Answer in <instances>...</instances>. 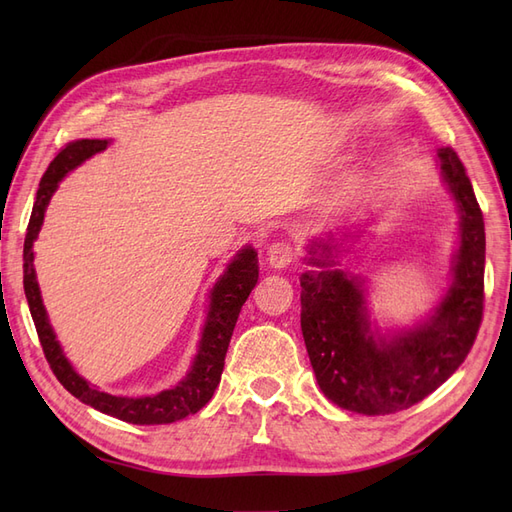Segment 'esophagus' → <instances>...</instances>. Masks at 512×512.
<instances>
[{
	"instance_id": "1",
	"label": "esophagus",
	"mask_w": 512,
	"mask_h": 512,
	"mask_svg": "<svg viewBox=\"0 0 512 512\" xmlns=\"http://www.w3.org/2000/svg\"><path fill=\"white\" fill-rule=\"evenodd\" d=\"M294 256H297V252H294V247L288 241H275L267 250L269 265L275 267V269L288 267L290 262L294 260Z\"/></svg>"
}]
</instances>
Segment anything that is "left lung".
I'll list each match as a JSON object with an SVG mask.
<instances>
[{
  "label": "left lung",
  "mask_w": 512,
  "mask_h": 512,
  "mask_svg": "<svg viewBox=\"0 0 512 512\" xmlns=\"http://www.w3.org/2000/svg\"><path fill=\"white\" fill-rule=\"evenodd\" d=\"M440 175L459 209L453 282L429 318L384 337L371 331L365 280L335 269L337 241H312L301 275V331L322 393L367 416L406 410L451 378L466 361L485 307V222L455 149H438ZM344 237H350L344 232Z\"/></svg>",
  "instance_id": "8db88e82"
}]
</instances>
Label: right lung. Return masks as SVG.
Here are the masks:
<instances>
[{
  "mask_svg": "<svg viewBox=\"0 0 512 512\" xmlns=\"http://www.w3.org/2000/svg\"><path fill=\"white\" fill-rule=\"evenodd\" d=\"M106 147L108 141H100V138H81V141L68 143L57 153L55 160L42 175L23 245L25 297L36 324L46 361H49L53 374L61 384H64L66 391H70L76 399H81L83 404L132 425L175 423L188 414H196L213 397L215 389H218L224 371V356L230 344L232 331H235L239 312L258 282V254L250 245L243 247V250L232 258L218 284L213 286L209 314L205 320L203 337H200L198 344V354L190 371L177 386L147 397H117L111 393L98 391L96 386H91L72 369V365L64 356V350H61L59 342L55 339L49 318H46V309L42 305L34 271V241L38 239L46 205H49L51 196L55 194L57 183L64 179L70 170L81 166L85 160L96 156V153L104 151Z\"/></svg>",
  "mask_w": 512,
  "mask_h": 512,
  "instance_id": "obj_1",
  "label": "right lung"
}]
</instances>
